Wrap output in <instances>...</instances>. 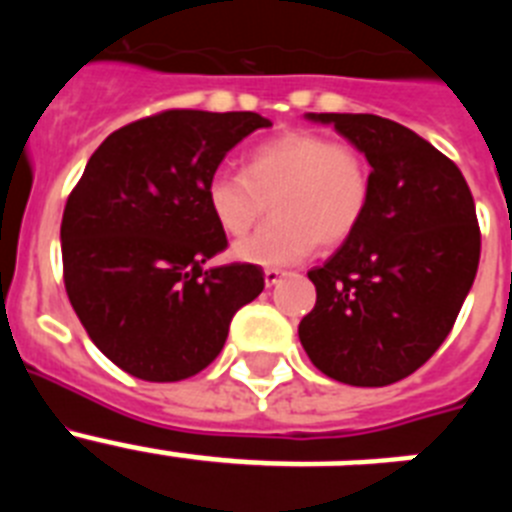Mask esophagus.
Masks as SVG:
<instances>
[{"label": "esophagus", "instance_id": "1", "mask_svg": "<svg viewBox=\"0 0 512 512\" xmlns=\"http://www.w3.org/2000/svg\"><path fill=\"white\" fill-rule=\"evenodd\" d=\"M282 277H284V271H279V269H266L264 271L266 287H274V284H279V282H282Z\"/></svg>", "mask_w": 512, "mask_h": 512}]
</instances>
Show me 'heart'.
<instances>
[{"instance_id":"1","label":"heart","mask_w":512,"mask_h":512,"mask_svg":"<svg viewBox=\"0 0 512 512\" xmlns=\"http://www.w3.org/2000/svg\"><path fill=\"white\" fill-rule=\"evenodd\" d=\"M212 220L241 238L271 205V220L235 246L248 264H300L318 243H346L364 223L372 202V166L346 140L312 130H287L248 151L241 174L217 171L205 184Z\"/></svg>"}]
</instances>
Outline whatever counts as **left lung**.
<instances>
[{
	"instance_id": "left-lung-1",
	"label": "left lung",
	"mask_w": 512,
	"mask_h": 512,
	"mask_svg": "<svg viewBox=\"0 0 512 512\" xmlns=\"http://www.w3.org/2000/svg\"><path fill=\"white\" fill-rule=\"evenodd\" d=\"M372 166L364 223L307 271L318 300L300 341L325 377L384 387L438 351L479 266V225L459 166L410 128L379 115L320 112Z\"/></svg>"
}]
</instances>
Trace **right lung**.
<instances>
[{
  "mask_svg": "<svg viewBox=\"0 0 512 512\" xmlns=\"http://www.w3.org/2000/svg\"><path fill=\"white\" fill-rule=\"evenodd\" d=\"M269 125L256 112L164 110L107 135L89 158L63 210V284L122 372L146 382L200 374L235 312L261 295V266L205 269L228 246L205 184L230 148Z\"/></svg>",
  "mask_w": 512,
  "mask_h": 512,
  "instance_id": "right-lung-1",
  "label": "right lung"
}]
</instances>
